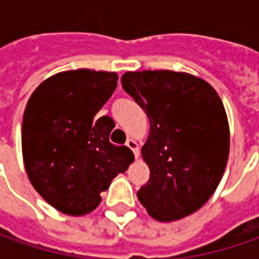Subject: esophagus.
I'll return each mask as SVG.
<instances>
[{
  "label": "esophagus",
  "mask_w": 259,
  "mask_h": 259,
  "mask_svg": "<svg viewBox=\"0 0 259 259\" xmlns=\"http://www.w3.org/2000/svg\"><path fill=\"white\" fill-rule=\"evenodd\" d=\"M125 145L128 147V148H131L133 150V153H134L135 158L140 155V151H138V145H137V143H135L133 138H130V140H126V143H125Z\"/></svg>",
  "instance_id": "1"
}]
</instances>
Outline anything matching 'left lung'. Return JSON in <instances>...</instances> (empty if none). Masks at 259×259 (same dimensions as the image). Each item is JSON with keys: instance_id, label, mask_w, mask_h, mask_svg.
<instances>
[{"instance_id": "1", "label": "left lung", "mask_w": 259, "mask_h": 259, "mask_svg": "<svg viewBox=\"0 0 259 259\" xmlns=\"http://www.w3.org/2000/svg\"><path fill=\"white\" fill-rule=\"evenodd\" d=\"M126 94L150 119L143 157L150 180L138 200L160 222L200 209L224 176L229 155V125L224 104L204 80L182 72H126Z\"/></svg>"}]
</instances>
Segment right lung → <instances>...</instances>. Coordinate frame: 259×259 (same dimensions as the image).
Masks as SVG:
<instances>
[{"instance_id": "obj_1", "label": "right lung", "mask_w": 259, "mask_h": 259, "mask_svg": "<svg viewBox=\"0 0 259 259\" xmlns=\"http://www.w3.org/2000/svg\"><path fill=\"white\" fill-rule=\"evenodd\" d=\"M116 80L115 72H62L38 86L25 106V171L46 202L66 214L92 212L112 179L134 160L128 147L109 143V116L95 121Z\"/></svg>"}]
</instances>
